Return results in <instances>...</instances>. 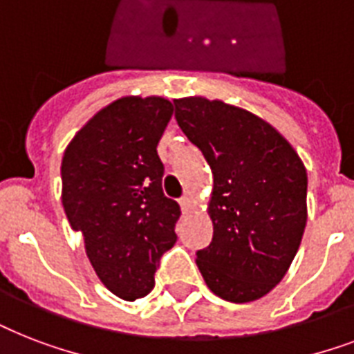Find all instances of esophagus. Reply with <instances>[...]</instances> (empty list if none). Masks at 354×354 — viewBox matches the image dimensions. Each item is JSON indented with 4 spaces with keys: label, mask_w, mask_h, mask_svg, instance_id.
I'll return each instance as SVG.
<instances>
[{
    "label": "esophagus",
    "mask_w": 354,
    "mask_h": 354,
    "mask_svg": "<svg viewBox=\"0 0 354 354\" xmlns=\"http://www.w3.org/2000/svg\"><path fill=\"white\" fill-rule=\"evenodd\" d=\"M191 198H189V196H182V198H180V207H182V211L183 213H187L189 209H191Z\"/></svg>",
    "instance_id": "1"
}]
</instances>
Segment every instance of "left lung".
I'll use <instances>...</instances> for the list:
<instances>
[{
    "mask_svg": "<svg viewBox=\"0 0 354 354\" xmlns=\"http://www.w3.org/2000/svg\"><path fill=\"white\" fill-rule=\"evenodd\" d=\"M178 127L213 172V241L196 252L205 285L232 303L266 296L290 268L307 224V169L270 122L204 97L174 101Z\"/></svg>",
    "mask_w": 354,
    "mask_h": 354,
    "instance_id": "8db88e82",
    "label": "left lung"
}]
</instances>
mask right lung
<instances>
[{
    "label": "right lung",
    "instance_id": "1",
    "mask_svg": "<svg viewBox=\"0 0 354 354\" xmlns=\"http://www.w3.org/2000/svg\"><path fill=\"white\" fill-rule=\"evenodd\" d=\"M163 97H122L97 112L64 152L62 205L108 290L133 301L154 288L176 242L180 205L161 189L158 143L171 121Z\"/></svg>",
    "mask_w": 354,
    "mask_h": 354
}]
</instances>
